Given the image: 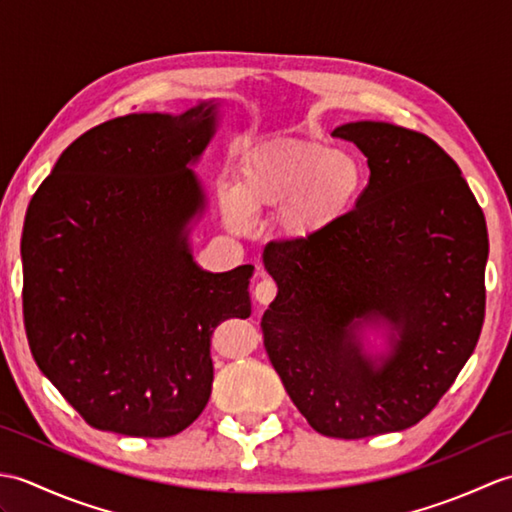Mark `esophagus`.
Masks as SVG:
<instances>
[{
    "instance_id": "34e87169",
    "label": "esophagus",
    "mask_w": 512,
    "mask_h": 512,
    "mask_svg": "<svg viewBox=\"0 0 512 512\" xmlns=\"http://www.w3.org/2000/svg\"><path fill=\"white\" fill-rule=\"evenodd\" d=\"M275 295H277V284L273 279H268V277H264L262 281H259V284L255 286V299L262 303V306H266V303H270L275 299Z\"/></svg>"
}]
</instances>
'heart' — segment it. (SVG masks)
I'll return each instance as SVG.
<instances>
[{"label": "heart", "mask_w": 512, "mask_h": 512, "mask_svg": "<svg viewBox=\"0 0 512 512\" xmlns=\"http://www.w3.org/2000/svg\"><path fill=\"white\" fill-rule=\"evenodd\" d=\"M367 184L363 160L352 151L319 140H275L248 151L239 162L235 191L222 211L235 233L250 226V215L277 211V233L286 242H310L350 215Z\"/></svg>", "instance_id": "b5f03b06"}]
</instances>
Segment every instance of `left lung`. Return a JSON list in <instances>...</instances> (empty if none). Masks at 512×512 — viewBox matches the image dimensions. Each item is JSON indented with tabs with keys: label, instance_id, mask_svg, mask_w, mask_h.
Segmentation results:
<instances>
[{
	"label": "left lung",
	"instance_id": "left-lung-1",
	"mask_svg": "<svg viewBox=\"0 0 512 512\" xmlns=\"http://www.w3.org/2000/svg\"><path fill=\"white\" fill-rule=\"evenodd\" d=\"M332 136L363 151L369 182L332 231L266 250L277 297L262 330L310 427L356 440L413 427L469 361L488 235L460 167L429 136L383 121ZM365 327L386 330L385 353L366 352Z\"/></svg>",
	"mask_w": 512,
	"mask_h": 512
}]
</instances>
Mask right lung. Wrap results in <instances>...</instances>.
I'll use <instances>...</instances> for the list:
<instances>
[{
    "instance_id": "obj_1",
    "label": "right lung",
    "mask_w": 512,
    "mask_h": 512,
    "mask_svg": "<svg viewBox=\"0 0 512 512\" xmlns=\"http://www.w3.org/2000/svg\"><path fill=\"white\" fill-rule=\"evenodd\" d=\"M222 101L129 114L79 136L32 195L24 323L39 369L94 429L169 438L211 396V334L250 317L253 266L209 273L189 235L206 211L191 165Z\"/></svg>"
}]
</instances>
